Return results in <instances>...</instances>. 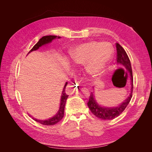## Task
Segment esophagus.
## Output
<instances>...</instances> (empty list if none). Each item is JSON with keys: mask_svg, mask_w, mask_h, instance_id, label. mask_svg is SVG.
I'll list each match as a JSON object with an SVG mask.
<instances>
[{"mask_svg": "<svg viewBox=\"0 0 152 152\" xmlns=\"http://www.w3.org/2000/svg\"><path fill=\"white\" fill-rule=\"evenodd\" d=\"M78 84L77 82L75 81L73 83V86H68L66 87V93L68 94H72L73 93V92H74L75 91H77V89H78Z\"/></svg>", "mask_w": 152, "mask_h": 152, "instance_id": "34e87169", "label": "esophagus"}]
</instances>
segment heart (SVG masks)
Listing matches in <instances>:
<instances>
[{
    "mask_svg": "<svg viewBox=\"0 0 152 152\" xmlns=\"http://www.w3.org/2000/svg\"><path fill=\"white\" fill-rule=\"evenodd\" d=\"M112 53L113 48L110 44L92 41L72 50L71 59L73 63L78 65L87 63L86 66V72L91 75H96L107 66Z\"/></svg>",
    "mask_w": 152,
    "mask_h": 152,
    "instance_id": "heart-1",
    "label": "heart"
}]
</instances>
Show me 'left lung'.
Returning a JSON list of instances; mask_svg holds the SVG:
<instances>
[{"mask_svg":"<svg viewBox=\"0 0 152 152\" xmlns=\"http://www.w3.org/2000/svg\"><path fill=\"white\" fill-rule=\"evenodd\" d=\"M117 48V64L119 66L125 68L130 73V79L131 81V92L129 97L121 104L116 107H101L96 102L93 93H91L89 96V102L87 103L89 108L94 115L103 120H112L124 112L128 104L129 103L132 98L133 89V78L131 61L129 60L126 52L124 48L118 43H116Z\"/></svg>","mask_w":152,"mask_h":152,"instance_id":"8db88e82","label":"left lung"}]
</instances>
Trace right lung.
<instances>
[{
    "label": "right lung",
    "instance_id": "obj_1",
    "mask_svg": "<svg viewBox=\"0 0 152 152\" xmlns=\"http://www.w3.org/2000/svg\"><path fill=\"white\" fill-rule=\"evenodd\" d=\"M56 37H57V36H55V35H47V36L42 37L39 40V42L37 43L33 48H32V49L30 50L28 53H30L31 51H33V50H37L40 47L42 46L43 45L51 42L52 40L55 39ZM58 38L59 39L60 38V37H58ZM67 84H68V82H66L65 86H64V87H63L62 94H61V101H60V107H59V109L58 110V113L55 115L54 117H53L52 118H50L49 119H48V120L41 121V120H37V119L33 118L34 120L39 122L41 124H42V125H45V126L54 125V124H57L58 122H59L61 120L64 116V110H65L66 99L68 97V95L66 94V91H65V89H66Z\"/></svg>",
    "mask_w": 152,
    "mask_h": 152
}]
</instances>
